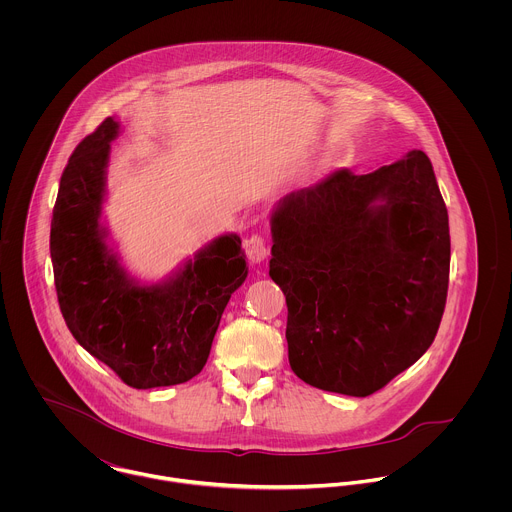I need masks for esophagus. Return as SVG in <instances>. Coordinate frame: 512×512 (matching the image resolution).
<instances>
[{
  "instance_id": "1",
  "label": "esophagus",
  "mask_w": 512,
  "mask_h": 512,
  "mask_svg": "<svg viewBox=\"0 0 512 512\" xmlns=\"http://www.w3.org/2000/svg\"><path fill=\"white\" fill-rule=\"evenodd\" d=\"M244 252H246L250 262L260 264V262H264L268 258L270 248H268V242L264 240V236L250 234L248 238H244Z\"/></svg>"
}]
</instances>
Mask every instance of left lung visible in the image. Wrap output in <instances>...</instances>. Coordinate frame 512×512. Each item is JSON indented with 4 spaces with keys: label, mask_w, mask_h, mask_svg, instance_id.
<instances>
[{
    "label": "left lung",
    "mask_w": 512,
    "mask_h": 512,
    "mask_svg": "<svg viewBox=\"0 0 512 512\" xmlns=\"http://www.w3.org/2000/svg\"><path fill=\"white\" fill-rule=\"evenodd\" d=\"M270 276L288 303V357L307 384L365 398L434 343L449 220L430 157L337 169L272 213Z\"/></svg>",
    "instance_id": "obj_1"
}]
</instances>
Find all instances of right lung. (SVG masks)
<instances>
[{"instance_id": "add662e5", "label": "right lung", "mask_w": 512, "mask_h": 512, "mask_svg": "<svg viewBox=\"0 0 512 512\" xmlns=\"http://www.w3.org/2000/svg\"><path fill=\"white\" fill-rule=\"evenodd\" d=\"M106 118L71 155L51 220V260L61 313L74 339L128 386L147 390L197 376L220 315L246 276L236 234H222L159 284H140L108 246L100 224L110 144Z\"/></svg>"}]
</instances>
